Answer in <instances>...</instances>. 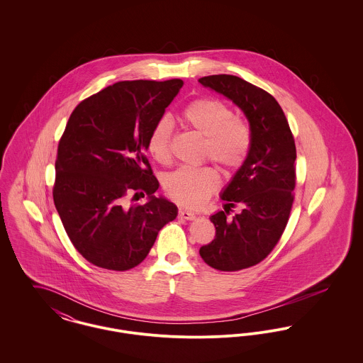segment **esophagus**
Returning <instances> with one entry per match:
<instances>
[{
	"label": "esophagus",
	"mask_w": 363,
	"mask_h": 363,
	"mask_svg": "<svg viewBox=\"0 0 363 363\" xmlns=\"http://www.w3.org/2000/svg\"><path fill=\"white\" fill-rule=\"evenodd\" d=\"M179 218L186 219V220H193L196 218V213L191 211H186V209H179Z\"/></svg>",
	"instance_id": "esophagus-1"
}]
</instances>
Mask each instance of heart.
<instances>
[{
  "instance_id": "heart-1",
  "label": "heart",
  "mask_w": 363,
  "mask_h": 363,
  "mask_svg": "<svg viewBox=\"0 0 363 363\" xmlns=\"http://www.w3.org/2000/svg\"><path fill=\"white\" fill-rule=\"evenodd\" d=\"M177 123L203 138L201 159H211L225 172L238 170L250 152L253 135L246 118L235 116L230 104L215 98H199L186 104ZM172 125L156 122L147 138V151L160 164L172 162ZM219 174L212 166L179 169L163 181L167 196L185 207L203 206L219 188Z\"/></svg>"
}]
</instances>
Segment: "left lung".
Masks as SVG:
<instances>
[{"label":"left lung","instance_id":"obj_1","mask_svg":"<svg viewBox=\"0 0 363 363\" xmlns=\"http://www.w3.org/2000/svg\"><path fill=\"white\" fill-rule=\"evenodd\" d=\"M199 82L241 107L252 126L250 152L222 194L225 211L209 218L215 238L200 247L209 267L235 272L268 257L284 233L296 181L295 141L280 104L262 88L233 74ZM237 206L242 212L228 218L230 208Z\"/></svg>","mask_w":363,"mask_h":363}]
</instances>
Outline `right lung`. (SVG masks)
<instances>
[{
    "instance_id": "obj_1",
    "label": "right lung",
    "mask_w": 363,
    "mask_h": 363,
    "mask_svg": "<svg viewBox=\"0 0 363 363\" xmlns=\"http://www.w3.org/2000/svg\"><path fill=\"white\" fill-rule=\"evenodd\" d=\"M184 86L126 80L82 101L60 138L54 206L76 250L91 264L128 271L147 257L157 233L177 218L173 203L155 197L147 138ZM148 195L145 205H129Z\"/></svg>"
}]
</instances>
